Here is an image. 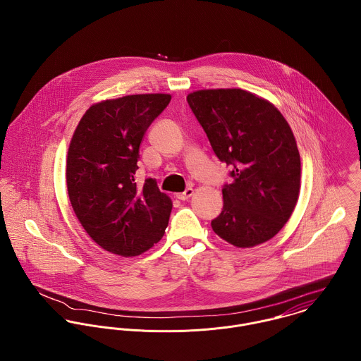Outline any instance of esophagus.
<instances>
[{
	"label": "esophagus",
	"instance_id": "34e87169",
	"mask_svg": "<svg viewBox=\"0 0 361 361\" xmlns=\"http://www.w3.org/2000/svg\"><path fill=\"white\" fill-rule=\"evenodd\" d=\"M192 195H193V189H192V188H188L185 192H182V193H178V195H176V197H178L179 200L185 202V200H188V199H189Z\"/></svg>",
	"mask_w": 361,
	"mask_h": 361
}]
</instances>
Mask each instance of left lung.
Returning <instances> with one entry per match:
<instances>
[{
    "mask_svg": "<svg viewBox=\"0 0 361 361\" xmlns=\"http://www.w3.org/2000/svg\"><path fill=\"white\" fill-rule=\"evenodd\" d=\"M219 161L232 166L212 231L236 247L274 238L300 192V154L274 104L242 89L197 90L186 97Z\"/></svg>",
    "mask_w": 361,
    "mask_h": 361,
    "instance_id": "obj_1",
    "label": "left lung"
}]
</instances>
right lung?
<instances>
[{"label":"right lung","mask_w":361,"mask_h":361,"mask_svg":"<svg viewBox=\"0 0 361 361\" xmlns=\"http://www.w3.org/2000/svg\"><path fill=\"white\" fill-rule=\"evenodd\" d=\"M169 94H133L92 105L69 145L66 186L72 208L104 250L133 257L164 236L172 203L153 178L135 180L139 147Z\"/></svg>","instance_id":"obj_1"}]
</instances>
